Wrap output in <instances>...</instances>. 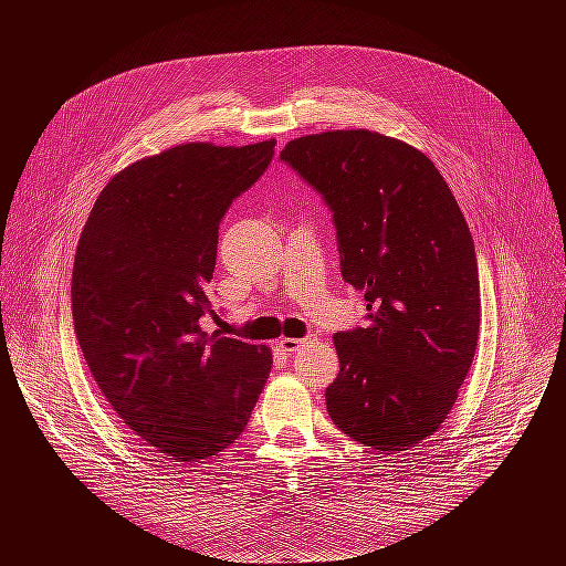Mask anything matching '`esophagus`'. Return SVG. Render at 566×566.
<instances>
[{
  "label": "esophagus",
  "mask_w": 566,
  "mask_h": 566,
  "mask_svg": "<svg viewBox=\"0 0 566 566\" xmlns=\"http://www.w3.org/2000/svg\"><path fill=\"white\" fill-rule=\"evenodd\" d=\"M314 342V337L310 335V337H303V339H291V337H286V339H280L277 342V346L284 350V353H295V350H301L303 346H307V344H312Z\"/></svg>",
  "instance_id": "obj_1"
}]
</instances>
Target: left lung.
<instances>
[{
	"mask_svg": "<svg viewBox=\"0 0 566 566\" xmlns=\"http://www.w3.org/2000/svg\"><path fill=\"white\" fill-rule=\"evenodd\" d=\"M280 160L328 206L342 277L367 303V328L335 335L331 420L378 452L415 448L450 415L480 335L461 208L422 151L371 130L293 139Z\"/></svg>",
	"mask_w": 566,
	"mask_h": 566,
	"instance_id": "1",
	"label": "left lung"
}]
</instances>
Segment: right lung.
Returning a JSON list of instances; mask_svg holds the SVG:
<instances>
[{
    "mask_svg": "<svg viewBox=\"0 0 566 566\" xmlns=\"http://www.w3.org/2000/svg\"><path fill=\"white\" fill-rule=\"evenodd\" d=\"M275 156L184 144L116 174L73 265V323L101 392L139 438L176 461L216 457L248 427L273 355L201 331L220 222Z\"/></svg>",
    "mask_w": 566,
    "mask_h": 566,
    "instance_id": "right-lung-1",
    "label": "right lung"
}]
</instances>
